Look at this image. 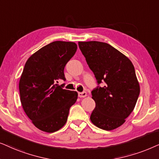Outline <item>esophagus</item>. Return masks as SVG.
Returning <instances> with one entry per match:
<instances>
[{"label":"esophagus","instance_id":"esophagus-1","mask_svg":"<svg viewBox=\"0 0 159 159\" xmlns=\"http://www.w3.org/2000/svg\"><path fill=\"white\" fill-rule=\"evenodd\" d=\"M86 92H78V97H80V98H82V97H86Z\"/></svg>","mask_w":159,"mask_h":159}]
</instances>
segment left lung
<instances>
[{"mask_svg":"<svg viewBox=\"0 0 159 159\" xmlns=\"http://www.w3.org/2000/svg\"><path fill=\"white\" fill-rule=\"evenodd\" d=\"M78 46L98 84L92 91L96 106L91 121L102 129H115L125 122L138 99L140 89L134 65L108 43L78 42Z\"/></svg>","mask_w":159,"mask_h":159,"instance_id":"8db88e82","label":"left lung"}]
</instances>
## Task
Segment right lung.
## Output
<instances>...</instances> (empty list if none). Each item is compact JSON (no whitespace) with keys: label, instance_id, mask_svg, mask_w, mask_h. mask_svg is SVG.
<instances>
[{"label":"right lung","instance_id":"1","mask_svg":"<svg viewBox=\"0 0 159 159\" xmlns=\"http://www.w3.org/2000/svg\"><path fill=\"white\" fill-rule=\"evenodd\" d=\"M77 50L73 42L54 41L34 53L25 63L19 89L22 107L40 130L52 133L65 125L78 93L64 89V69Z\"/></svg>","mask_w":159,"mask_h":159}]
</instances>
